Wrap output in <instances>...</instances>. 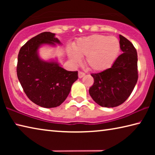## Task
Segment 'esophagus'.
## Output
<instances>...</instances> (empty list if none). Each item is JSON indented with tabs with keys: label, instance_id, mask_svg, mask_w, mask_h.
<instances>
[{
	"label": "esophagus",
	"instance_id": "34e87169",
	"mask_svg": "<svg viewBox=\"0 0 155 155\" xmlns=\"http://www.w3.org/2000/svg\"><path fill=\"white\" fill-rule=\"evenodd\" d=\"M85 73L83 72H78V78H83L84 76H85Z\"/></svg>",
	"mask_w": 155,
	"mask_h": 155
}]
</instances>
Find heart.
<instances>
[{"mask_svg": "<svg viewBox=\"0 0 155 155\" xmlns=\"http://www.w3.org/2000/svg\"><path fill=\"white\" fill-rule=\"evenodd\" d=\"M74 49L68 51V57L73 64H79L81 56H86V64L90 69L103 71L111 67L117 59L120 44L114 36L93 35L78 40Z\"/></svg>", "mask_w": 155, "mask_h": 155, "instance_id": "obj_1", "label": "heart"}]
</instances>
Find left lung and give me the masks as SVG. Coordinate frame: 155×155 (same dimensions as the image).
<instances>
[{"instance_id":"left-lung-1","label":"left lung","mask_w":155,"mask_h":155,"mask_svg":"<svg viewBox=\"0 0 155 155\" xmlns=\"http://www.w3.org/2000/svg\"><path fill=\"white\" fill-rule=\"evenodd\" d=\"M120 44L123 53L112 66L91 74L94 82L89 93L97 104L103 107L122 104L130 96L137 82V51L133 44L121 35Z\"/></svg>"}]
</instances>
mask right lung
<instances>
[{
    "label": "right lung",
    "mask_w": 155,
    "mask_h": 155,
    "mask_svg": "<svg viewBox=\"0 0 155 155\" xmlns=\"http://www.w3.org/2000/svg\"><path fill=\"white\" fill-rule=\"evenodd\" d=\"M61 44L55 34L44 32L28 40L18 57L17 76L26 95L44 108L57 107L64 103L72 84L78 79L77 71H68L57 61L41 59L38 49L44 44Z\"/></svg>",
    "instance_id": "right-lung-1"
}]
</instances>
